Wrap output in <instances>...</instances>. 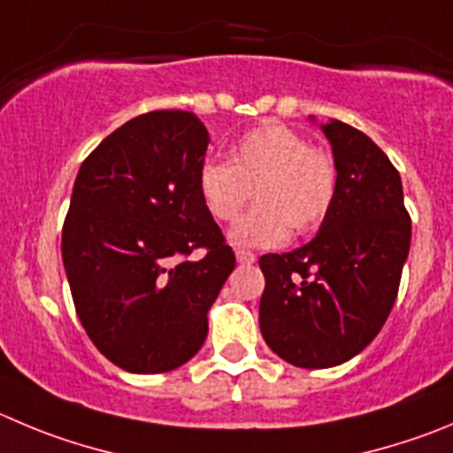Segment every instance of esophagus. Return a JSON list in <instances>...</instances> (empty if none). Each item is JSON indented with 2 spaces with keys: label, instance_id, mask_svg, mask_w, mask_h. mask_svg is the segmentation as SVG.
Segmentation results:
<instances>
[{
  "label": "esophagus",
  "instance_id": "34e87169",
  "mask_svg": "<svg viewBox=\"0 0 453 453\" xmlns=\"http://www.w3.org/2000/svg\"><path fill=\"white\" fill-rule=\"evenodd\" d=\"M236 261H239V264H246V265H250V264H255L257 261V257L252 255L250 250H236Z\"/></svg>",
  "mask_w": 453,
  "mask_h": 453
}]
</instances>
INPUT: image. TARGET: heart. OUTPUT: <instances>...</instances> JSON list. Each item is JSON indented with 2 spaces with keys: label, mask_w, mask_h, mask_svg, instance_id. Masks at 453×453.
Instances as JSON below:
<instances>
[{
  "label": "heart",
  "mask_w": 453,
  "mask_h": 453,
  "mask_svg": "<svg viewBox=\"0 0 453 453\" xmlns=\"http://www.w3.org/2000/svg\"><path fill=\"white\" fill-rule=\"evenodd\" d=\"M203 207L221 223L239 217L250 196L259 201L230 232L236 246L270 248L308 234L331 212L337 169L331 156L279 122L248 131L232 145L227 163L205 160L198 169Z\"/></svg>",
  "instance_id": "1"
}]
</instances>
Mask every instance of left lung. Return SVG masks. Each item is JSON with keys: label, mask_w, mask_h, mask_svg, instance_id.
I'll list each match as a JSON object with an SVG mask.
<instances>
[{"label": "left lung", "mask_w": 453, "mask_h": 453, "mask_svg": "<svg viewBox=\"0 0 453 453\" xmlns=\"http://www.w3.org/2000/svg\"><path fill=\"white\" fill-rule=\"evenodd\" d=\"M322 131L337 169L331 212L311 243L259 259L261 335L302 369L337 366L373 342L411 246L403 180L387 154L342 120H328Z\"/></svg>", "instance_id": "left-lung-1"}]
</instances>
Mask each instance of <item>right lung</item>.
<instances>
[{"mask_svg":"<svg viewBox=\"0 0 453 453\" xmlns=\"http://www.w3.org/2000/svg\"><path fill=\"white\" fill-rule=\"evenodd\" d=\"M210 136L189 111L118 127L82 163L62 227L75 312L96 349L129 373L192 360L234 252L198 196ZM203 247L198 262L187 257Z\"/></svg>","mask_w":453,"mask_h":453,"instance_id":"right-lung-1","label":"right lung"}]
</instances>
